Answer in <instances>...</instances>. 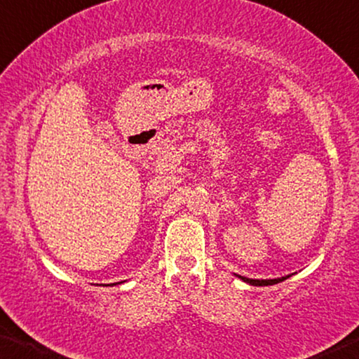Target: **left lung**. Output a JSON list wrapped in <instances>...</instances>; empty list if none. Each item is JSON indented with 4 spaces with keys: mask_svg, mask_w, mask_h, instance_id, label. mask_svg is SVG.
<instances>
[{
    "mask_svg": "<svg viewBox=\"0 0 359 359\" xmlns=\"http://www.w3.org/2000/svg\"><path fill=\"white\" fill-rule=\"evenodd\" d=\"M235 276H237L238 279H242L243 282H247V283H250V285H255V287L274 285V283H279V282L285 280V279H288V277H290V276H285V277H279V279H248V277H243V276H238V274H235Z\"/></svg>",
    "mask_w": 359,
    "mask_h": 359,
    "instance_id": "8db88e82",
    "label": "left lung"
}]
</instances>
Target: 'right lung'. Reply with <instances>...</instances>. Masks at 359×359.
Here are the masks:
<instances>
[{
    "label": "right lung",
    "instance_id": "1",
    "mask_svg": "<svg viewBox=\"0 0 359 359\" xmlns=\"http://www.w3.org/2000/svg\"><path fill=\"white\" fill-rule=\"evenodd\" d=\"M116 283H121V282H116ZM116 283H112V285H116Z\"/></svg>",
    "mask_w": 359,
    "mask_h": 359
}]
</instances>
